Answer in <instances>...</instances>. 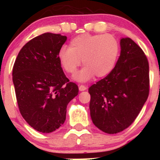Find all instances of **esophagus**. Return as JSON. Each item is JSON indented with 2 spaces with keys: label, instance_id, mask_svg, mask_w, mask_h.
Here are the masks:
<instances>
[{
  "label": "esophagus",
  "instance_id": "esophagus-1",
  "mask_svg": "<svg viewBox=\"0 0 160 160\" xmlns=\"http://www.w3.org/2000/svg\"><path fill=\"white\" fill-rule=\"evenodd\" d=\"M87 89V87H86V86H84V85H80L79 86V90L80 91H84V90H86Z\"/></svg>",
  "mask_w": 160,
  "mask_h": 160
}]
</instances>
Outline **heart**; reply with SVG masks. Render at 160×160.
I'll list each match as a JSON object with an SVG mask.
<instances>
[{
	"instance_id": "b5f03b06",
	"label": "heart",
	"mask_w": 160,
	"mask_h": 160,
	"mask_svg": "<svg viewBox=\"0 0 160 160\" xmlns=\"http://www.w3.org/2000/svg\"><path fill=\"white\" fill-rule=\"evenodd\" d=\"M119 51V43L112 35L83 33L70 41L69 49H61L58 59L63 70L72 75L77 72L82 60L85 66L74 78L78 82H87L94 75L104 78L111 73Z\"/></svg>"
}]
</instances>
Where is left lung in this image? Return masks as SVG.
<instances>
[{
    "mask_svg": "<svg viewBox=\"0 0 160 160\" xmlns=\"http://www.w3.org/2000/svg\"><path fill=\"white\" fill-rule=\"evenodd\" d=\"M114 70L88 90L93 123L107 134L131 125L149 94V64L144 52L129 38H122Z\"/></svg>",
    "mask_w": 160,
    "mask_h": 160,
    "instance_id": "1",
    "label": "left lung"
}]
</instances>
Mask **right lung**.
Returning a JSON list of instances; mask_svg holds the SVG:
<instances>
[{
  "instance_id": "right-lung-1",
  "label": "right lung",
  "mask_w": 160,
  "mask_h": 160,
  "mask_svg": "<svg viewBox=\"0 0 160 160\" xmlns=\"http://www.w3.org/2000/svg\"><path fill=\"white\" fill-rule=\"evenodd\" d=\"M66 36L45 32L22 48L12 68L18 108L30 127L50 133L64 123L66 107L78 87L65 75L58 53Z\"/></svg>"
}]
</instances>
